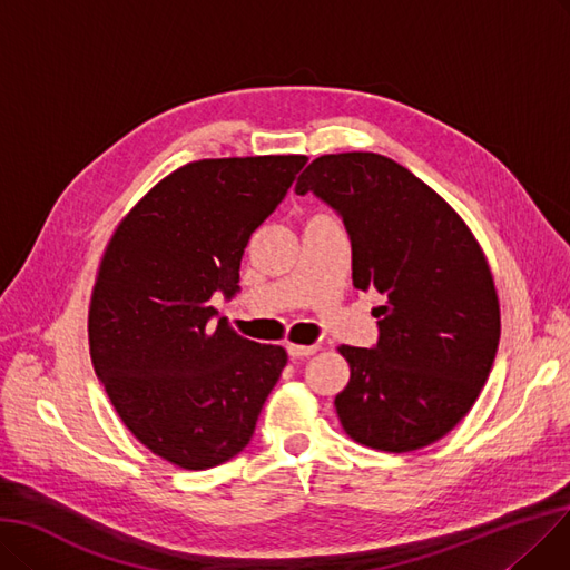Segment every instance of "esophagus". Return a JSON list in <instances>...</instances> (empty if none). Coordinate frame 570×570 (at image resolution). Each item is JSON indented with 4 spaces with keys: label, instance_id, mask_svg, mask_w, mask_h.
Listing matches in <instances>:
<instances>
[{
    "label": "esophagus",
    "instance_id": "esophagus-1",
    "mask_svg": "<svg viewBox=\"0 0 570 570\" xmlns=\"http://www.w3.org/2000/svg\"><path fill=\"white\" fill-rule=\"evenodd\" d=\"M317 351V346L313 344V346H297V344H289L287 346V355L292 357V360H299V357H308V355H313Z\"/></svg>",
    "mask_w": 570,
    "mask_h": 570
}]
</instances>
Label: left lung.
<instances>
[{"instance_id": "left-lung-1", "label": "left lung", "mask_w": 570, "mask_h": 570, "mask_svg": "<svg viewBox=\"0 0 570 570\" xmlns=\"http://www.w3.org/2000/svg\"><path fill=\"white\" fill-rule=\"evenodd\" d=\"M344 222L353 285L385 306L372 348L341 346L351 381L334 400L348 435L379 451H414L444 438L491 374L500 308L480 243L414 173L372 151L327 154L299 175Z\"/></svg>"}]
</instances>
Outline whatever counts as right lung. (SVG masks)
I'll return each instance as SVG.
<instances>
[{"label":"right lung","instance_id":"1","mask_svg":"<svg viewBox=\"0 0 570 570\" xmlns=\"http://www.w3.org/2000/svg\"><path fill=\"white\" fill-rule=\"evenodd\" d=\"M306 156L206 158L175 170L114 232L90 297L94 370L126 428L185 470L232 461L249 444L287 364L281 346L217 321L257 226Z\"/></svg>","mask_w":570,"mask_h":570}]
</instances>
